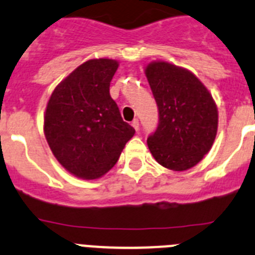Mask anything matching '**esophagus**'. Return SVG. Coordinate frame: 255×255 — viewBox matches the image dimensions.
I'll use <instances>...</instances> for the list:
<instances>
[{
	"label": "esophagus",
	"instance_id": "1",
	"mask_svg": "<svg viewBox=\"0 0 255 255\" xmlns=\"http://www.w3.org/2000/svg\"><path fill=\"white\" fill-rule=\"evenodd\" d=\"M132 127L134 128V129H136V130H138V128H139L138 119H134V121H133V122H132Z\"/></svg>",
	"mask_w": 255,
	"mask_h": 255
}]
</instances>
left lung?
<instances>
[{
  "mask_svg": "<svg viewBox=\"0 0 255 255\" xmlns=\"http://www.w3.org/2000/svg\"><path fill=\"white\" fill-rule=\"evenodd\" d=\"M157 107L159 126L147 138L153 159L173 171L196 166L212 147L219 111L203 82L180 66L152 61L144 67Z\"/></svg>",
  "mask_w": 255,
  "mask_h": 255,
  "instance_id": "1",
  "label": "left lung"
}]
</instances>
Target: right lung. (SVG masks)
Listing matches in <instances>:
<instances>
[{
	"mask_svg": "<svg viewBox=\"0 0 255 255\" xmlns=\"http://www.w3.org/2000/svg\"><path fill=\"white\" fill-rule=\"evenodd\" d=\"M119 62L94 58L62 80L44 113V136L57 161L77 178H102L136 133L123 122L109 86Z\"/></svg>",
	"mask_w": 255,
	"mask_h": 255,
	"instance_id": "obj_1",
	"label": "right lung"
}]
</instances>
